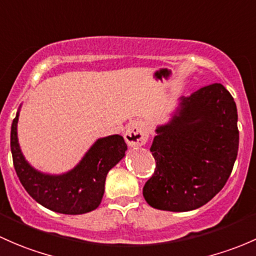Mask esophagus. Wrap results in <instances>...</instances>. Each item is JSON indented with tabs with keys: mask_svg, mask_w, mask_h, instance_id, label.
Instances as JSON below:
<instances>
[{
	"mask_svg": "<svg viewBox=\"0 0 256 256\" xmlns=\"http://www.w3.org/2000/svg\"><path fill=\"white\" fill-rule=\"evenodd\" d=\"M148 138H149V134H148L146 126L142 122H139V120L132 122L124 133L126 143L130 148L146 146Z\"/></svg>",
	"mask_w": 256,
	"mask_h": 256,
	"instance_id": "34e87169",
	"label": "esophagus"
}]
</instances>
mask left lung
<instances>
[{
  "label": "left lung",
  "mask_w": 256,
  "mask_h": 256,
  "mask_svg": "<svg viewBox=\"0 0 256 256\" xmlns=\"http://www.w3.org/2000/svg\"><path fill=\"white\" fill-rule=\"evenodd\" d=\"M238 112L220 84L180 97L171 118L158 126L150 152L156 168L143 196L156 210L200 208L226 185L238 155Z\"/></svg>",
  "instance_id": "1"
}]
</instances>
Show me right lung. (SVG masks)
<instances>
[{"label":"right lung","instance_id":"1","mask_svg":"<svg viewBox=\"0 0 256 256\" xmlns=\"http://www.w3.org/2000/svg\"><path fill=\"white\" fill-rule=\"evenodd\" d=\"M20 108L10 127V152L20 184L39 204L62 214H84L100 206L108 171L124 158L127 144L120 134L98 138L82 159L62 174L36 170L26 160L18 143Z\"/></svg>","mask_w":256,"mask_h":256}]
</instances>
